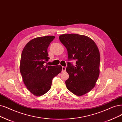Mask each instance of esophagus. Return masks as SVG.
I'll use <instances>...</instances> for the list:
<instances>
[{"label": "esophagus", "mask_w": 122, "mask_h": 122, "mask_svg": "<svg viewBox=\"0 0 122 122\" xmlns=\"http://www.w3.org/2000/svg\"><path fill=\"white\" fill-rule=\"evenodd\" d=\"M62 71H63V72H65V71H66V67H64V66H62Z\"/></svg>", "instance_id": "obj_1"}]
</instances>
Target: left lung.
Segmentation results:
<instances>
[{
    "label": "left lung",
    "instance_id": "left-lung-1",
    "mask_svg": "<svg viewBox=\"0 0 122 122\" xmlns=\"http://www.w3.org/2000/svg\"><path fill=\"white\" fill-rule=\"evenodd\" d=\"M66 47L68 61L76 60V65L67 63L66 70L69 77L66 87L77 96H82L94 87L100 74V54L93 41L87 36L75 34L59 36Z\"/></svg>",
    "mask_w": 122,
    "mask_h": 122
}]
</instances>
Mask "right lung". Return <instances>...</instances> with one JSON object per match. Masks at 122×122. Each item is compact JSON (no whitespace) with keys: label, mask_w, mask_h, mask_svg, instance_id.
<instances>
[{"label":"right lung","mask_w":122,"mask_h":122,"mask_svg":"<svg viewBox=\"0 0 122 122\" xmlns=\"http://www.w3.org/2000/svg\"><path fill=\"white\" fill-rule=\"evenodd\" d=\"M55 37L45 36L35 38L26 44L22 50L20 72L29 91L36 96H42L51 87L53 78L60 73V65H44L48 61V48Z\"/></svg>","instance_id":"right-lung-1"}]
</instances>
